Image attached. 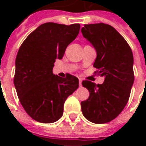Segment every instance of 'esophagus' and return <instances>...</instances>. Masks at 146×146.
Instances as JSON below:
<instances>
[{"label": "esophagus", "mask_w": 146, "mask_h": 146, "mask_svg": "<svg viewBox=\"0 0 146 146\" xmlns=\"http://www.w3.org/2000/svg\"><path fill=\"white\" fill-rule=\"evenodd\" d=\"M81 83H82V80L81 79H80V80H79V85H80V87H81Z\"/></svg>", "instance_id": "obj_1"}]
</instances>
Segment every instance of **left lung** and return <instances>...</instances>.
I'll list each match as a JSON object with an SVG mask.
<instances>
[{
  "instance_id": "obj_1",
  "label": "left lung",
  "mask_w": 146,
  "mask_h": 146,
  "mask_svg": "<svg viewBox=\"0 0 146 146\" xmlns=\"http://www.w3.org/2000/svg\"><path fill=\"white\" fill-rule=\"evenodd\" d=\"M81 32L97 51L93 67L98 70L94 73L105 76L102 84L83 80L82 85L89 91V97L81 102L82 113L94 123H109L122 112L130 97L134 82L132 49L108 24H85Z\"/></svg>"
}]
</instances>
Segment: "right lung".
<instances>
[{
    "label": "right lung",
    "mask_w": 146,
    "mask_h": 146,
    "mask_svg": "<svg viewBox=\"0 0 146 146\" xmlns=\"http://www.w3.org/2000/svg\"><path fill=\"white\" fill-rule=\"evenodd\" d=\"M80 25L46 23L39 26L21 44L15 60L14 84L21 105L34 120L51 123L62 116L65 101L79 87L68 74H53L56 59L79 34Z\"/></svg>",
    "instance_id": "1"
}]
</instances>
